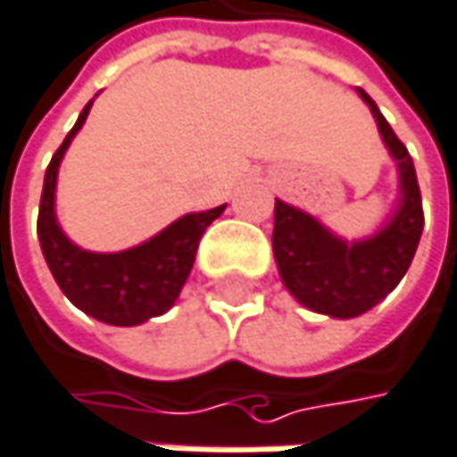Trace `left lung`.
Listing matches in <instances>:
<instances>
[{
	"instance_id": "1",
	"label": "left lung",
	"mask_w": 457,
	"mask_h": 457,
	"mask_svg": "<svg viewBox=\"0 0 457 457\" xmlns=\"http://www.w3.org/2000/svg\"><path fill=\"white\" fill-rule=\"evenodd\" d=\"M359 96L370 104L380 136L399 162L402 205L396 216L375 238L348 246L313 216L276 200L273 254L281 278L305 308L332 319L361 316L391 295L404 278L423 233V200L412 157L378 104L364 90Z\"/></svg>"
}]
</instances>
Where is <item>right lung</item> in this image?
<instances>
[{"label": "right lung", "mask_w": 457, "mask_h": 457, "mask_svg": "<svg viewBox=\"0 0 457 457\" xmlns=\"http://www.w3.org/2000/svg\"><path fill=\"white\" fill-rule=\"evenodd\" d=\"M90 104L82 109L74 128L55 149L45 170L39 227H37L39 246L55 284L79 311L112 327H136L152 316L165 313L176 303L192 270L195 252L205 227L224 211V205L200 213H187L176 219L170 227H165L152 241L120 254H93L77 249L61 233L53 203H55V176H58L61 157L71 144L74 133L82 128Z\"/></svg>", "instance_id": "1"}]
</instances>
